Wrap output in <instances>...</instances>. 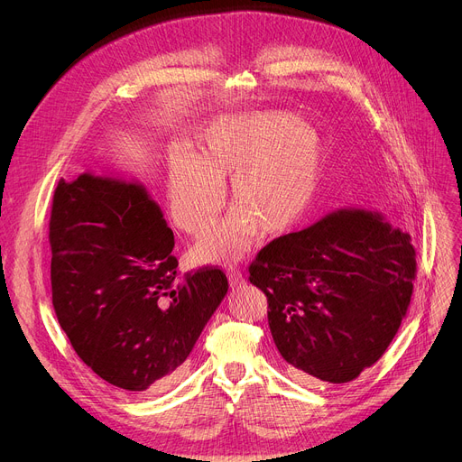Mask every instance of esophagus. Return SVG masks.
<instances>
[{
	"label": "esophagus",
	"mask_w": 462,
	"mask_h": 462,
	"mask_svg": "<svg viewBox=\"0 0 462 462\" xmlns=\"http://www.w3.org/2000/svg\"><path fill=\"white\" fill-rule=\"evenodd\" d=\"M227 278H229L231 287H238V285H242V283H244V278H242V274L238 273V270H229V273H227Z\"/></svg>",
	"instance_id": "obj_1"
}]
</instances>
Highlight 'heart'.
Segmentation results:
<instances>
[{
    "mask_svg": "<svg viewBox=\"0 0 462 462\" xmlns=\"http://www.w3.org/2000/svg\"><path fill=\"white\" fill-rule=\"evenodd\" d=\"M322 171L319 134L282 112L231 116L207 125L198 152L175 145L168 156L171 214L180 229L199 235L223 204L229 178L237 205L222 224L203 233L192 250L199 263L233 261L259 231L280 236L311 207Z\"/></svg>",
    "mask_w": 462,
    "mask_h": 462,
    "instance_id": "obj_1",
    "label": "heart"
}]
</instances>
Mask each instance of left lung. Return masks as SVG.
I'll use <instances>...</instances> for the list:
<instances>
[{"label": "left lung", "instance_id": "obj_1", "mask_svg": "<svg viewBox=\"0 0 462 462\" xmlns=\"http://www.w3.org/2000/svg\"><path fill=\"white\" fill-rule=\"evenodd\" d=\"M414 276L409 233L364 208L280 236L250 264L270 334L300 383H350L381 358L409 310Z\"/></svg>", "mask_w": 462, "mask_h": 462}]
</instances>
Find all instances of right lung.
<instances>
[{
	"instance_id": "add662e5",
	"label": "right lung",
	"mask_w": 462,
	"mask_h": 462,
	"mask_svg": "<svg viewBox=\"0 0 462 462\" xmlns=\"http://www.w3.org/2000/svg\"><path fill=\"white\" fill-rule=\"evenodd\" d=\"M50 246L61 328L102 381L132 393L175 381L229 289L220 268L179 276L173 231L135 180H60Z\"/></svg>"
}]
</instances>
